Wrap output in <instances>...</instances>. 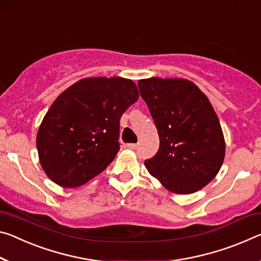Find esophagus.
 <instances>
[{
	"instance_id": "esophagus-1",
	"label": "esophagus",
	"mask_w": 261,
	"mask_h": 261,
	"mask_svg": "<svg viewBox=\"0 0 261 261\" xmlns=\"http://www.w3.org/2000/svg\"><path fill=\"white\" fill-rule=\"evenodd\" d=\"M126 147L131 148V150H137L138 148V144H135V143H131V144H126Z\"/></svg>"
}]
</instances>
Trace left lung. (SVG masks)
<instances>
[{
    "mask_svg": "<svg viewBox=\"0 0 261 261\" xmlns=\"http://www.w3.org/2000/svg\"><path fill=\"white\" fill-rule=\"evenodd\" d=\"M138 88L160 139L145 167L173 193L202 189L216 176L225 154L221 124L208 97L184 79H144Z\"/></svg>",
    "mask_w": 261,
    "mask_h": 261,
    "instance_id": "obj_1",
    "label": "left lung"
}]
</instances>
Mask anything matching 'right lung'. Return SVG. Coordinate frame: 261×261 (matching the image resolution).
<instances>
[{
	"mask_svg": "<svg viewBox=\"0 0 261 261\" xmlns=\"http://www.w3.org/2000/svg\"><path fill=\"white\" fill-rule=\"evenodd\" d=\"M135 82L123 77L82 79L58 96L37 135L41 167L66 188L105 171L119 151V121L138 100Z\"/></svg>",
	"mask_w": 261,
	"mask_h": 261,
	"instance_id": "add662e5",
	"label": "right lung"
}]
</instances>
